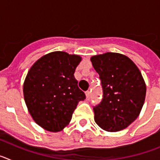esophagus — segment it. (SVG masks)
I'll use <instances>...</instances> for the list:
<instances>
[{
	"label": "esophagus",
	"mask_w": 160,
	"mask_h": 160,
	"mask_svg": "<svg viewBox=\"0 0 160 160\" xmlns=\"http://www.w3.org/2000/svg\"><path fill=\"white\" fill-rule=\"evenodd\" d=\"M86 96H87V99H90V90H87V91H86Z\"/></svg>",
	"instance_id": "obj_1"
}]
</instances>
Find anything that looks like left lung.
Segmentation results:
<instances>
[{"label":"left lung","instance_id":"1","mask_svg":"<svg viewBox=\"0 0 160 160\" xmlns=\"http://www.w3.org/2000/svg\"><path fill=\"white\" fill-rule=\"evenodd\" d=\"M99 74L102 99L94 107V121L104 131L116 132L128 128L138 116L146 96V84L136 65L118 53L90 58Z\"/></svg>","mask_w":160,"mask_h":160}]
</instances>
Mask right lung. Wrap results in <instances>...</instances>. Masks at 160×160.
Instances as JSON below:
<instances>
[{
  "mask_svg": "<svg viewBox=\"0 0 160 160\" xmlns=\"http://www.w3.org/2000/svg\"><path fill=\"white\" fill-rule=\"evenodd\" d=\"M82 58L66 52L44 55L25 78L23 94L32 118L46 131L58 132L72 118L78 103L86 98L73 73Z\"/></svg>",
  "mask_w": 160,
  "mask_h": 160,
  "instance_id": "obj_1",
  "label": "right lung"
}]
</instances>
